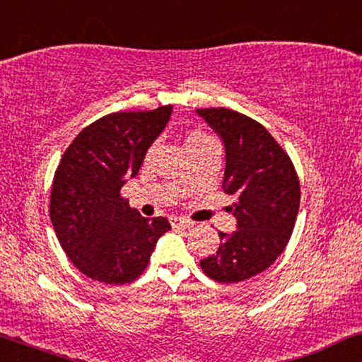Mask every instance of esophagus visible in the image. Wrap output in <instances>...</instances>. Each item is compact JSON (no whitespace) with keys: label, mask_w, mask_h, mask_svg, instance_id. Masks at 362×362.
Here are the masks:
<instances>
[{"label":"esophagus","mask_w":362,"mask_h":362,"mask_svg":"<svg viewBox=\"0 0 362 362\" xmlns=\"http://www.w3.org/2000/svg\"><path fill=\"white\" fill-rule=\"evenodd\" d=\"M171 226L175 227V229H189V227L192 226V222L181 219V217H171Z\"/></svg>","instance_id":"esophagus-1"}]
</instances>
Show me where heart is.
Listing matches in <instances>:
<instances>
[{"mask_svg": "<svg viewBox=\"0 0 362 362\" xmlns=\"http://www.w3.org/2000/svg\"><path fill=\"white\" fill-rule=\"evenodd\" d=\"M209 140H212V138L209 135H206L204 132H191L189 135H187V138H186L185 146H186L187 151H191L192 148H197V146L204 145V143L209 141Z\"/></svg>", "mask_w": 362, "mask_h": 362, "instance_id": "b5f03b06", "label": "heart"}]
</instances>
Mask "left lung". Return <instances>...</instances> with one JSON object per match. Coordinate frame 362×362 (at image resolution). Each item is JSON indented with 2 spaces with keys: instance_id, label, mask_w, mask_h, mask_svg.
<instances>
[{
  "instance_id": "1",
  "label": "left lung",
  "mask_w": 362,
  "mask_h": 362,
  "mask_svg": "<svg viewBox=\"0 0 362 362\" xmlns=\"http://www.w3.org/2000/svg\"><path fill=\"white\" fill-rule=\"evenodd\" d=\"M226 148V194L235 197L232 234L219 232L216 254L201 269L219 284L249 280L269 269L288 244L300 207V181L290 156L269 130L229 108H197Z\"/></svg>"
}]
</instances>
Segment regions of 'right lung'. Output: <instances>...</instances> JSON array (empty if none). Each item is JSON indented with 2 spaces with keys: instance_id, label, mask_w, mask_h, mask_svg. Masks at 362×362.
<instances>
[{
  "instance_id": "1",
  "label": "right lung",
  "mask_w": 362,
  "mask_h": 362,
  "mask_svg": "<svg viewBox=\"0 0 362 362\" xmlns=\"http://www.w3.org/2000/svg\"><path fill=\"white\" fill-rule=\"evenodd\" d=\"M171 112L173 105L108 113L83 128L62 155L49 214L69 260L88 279L107 285L136 280L171 229L166 217L146 219L120 194Z\"/></svg>"
}]
</instances>
